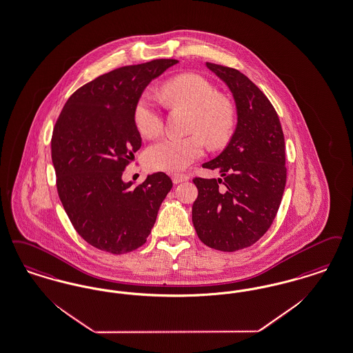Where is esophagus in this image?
I'll list each match as a JSON object with an SVG mask.
<instances>
[{
  "label": "esophagus",
  "mask_w": 353,
  "mask_h": 353,
  "mask_svg": "<svg viewBox=\"0 0 353 353\" xmlns=\"http://www.w3.org/2000/svg\"><path fill=\"white\" fill-rule=\"evenodd\" d=\"M189 180V176L188 174H173L172 176V181L173 183H183V181H188Z\"/></svg>",
  "instance_id": "1"
}]
</instances>
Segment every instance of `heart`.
<instances>
[{
	"mask_svg": "<svg viewBox=\"0 0 353 353\" xmlns=\"http://www.w3.org/2000/svg\"><path fill=\"white\" fill-rule=\"evenodd\" d=\"M161 94L170 106L192 112L189 131L196 134L186 138L165 137L151 144L144 155L150 170L181 172L203 155V136L212 147L222 145L230 138L235 122L234 108L205 77L196 73L174 76L163 84ZM134 123L145 138H154L161 131V112L150 92H144L138 99Z\"/></svg>",
	"mask_w": 353,
	"mask_h": 353,
	"instance_id": "heart-1",
	"label": "heart"
}]
</instances>
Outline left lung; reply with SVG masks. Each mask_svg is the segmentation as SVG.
<instances>
[{"label": "left lung", "instance_id": "left-lung-1", "mask_svg": "<svg viewBox=\"0 0 353 353\" xmlns=\"http://www.w3.org/2000/svg\"><path fill=\"white\" fill-rule=\"evenodd\" d=\"M234 94L238 125L226 148L202 167L222 179L194 177L192 219L208 247L234 252L251 247L273 223L286 183L285 139L268 97L241 72L206 63Z\"/></svg>", "mask_w": 353, "mask_h": 353}]
</instances>
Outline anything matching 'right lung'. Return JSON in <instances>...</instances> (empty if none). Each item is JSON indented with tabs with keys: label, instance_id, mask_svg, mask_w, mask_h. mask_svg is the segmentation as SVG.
<instances>
[{
	"label": "right lung",
	"instance_id": "right-lung-1",
	"mask_svg": "<svg viewBox=\"0 0 353 353\" xmlns=\"http://www.w3.org/2000/svg\"><path fill=\"white\" fill-rule=\"evenodd\" d=\"M176 59H156L108 72L65 102L51 139L57 194L72 226L90 245L122 254L141 247L172 180L157 172L144 181L122 174L141 148L134 108L144 88Z\"/></svg>",
	"mask_w": 353,
	"mask_h": 353
}]
</instances>
